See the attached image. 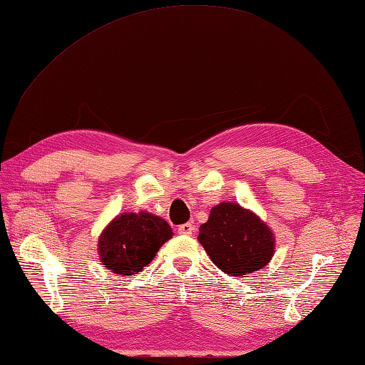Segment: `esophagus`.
Wrapping results in <instances>:
<instances>
[{
	"instance_id": "34e87169",
	"label": "esophagus",
	"mask_w": 365,
	"mask_h": 365,
	"mask_svg": "<svg viewBox=\"0 0 365 365\" xmlns=\"http://www.w3.org/2000/svg\"><path fill=\"white\" fill-rule=\"evenodd\" d=\"M178 232L182 234V236H192V234L195 232V225L184 223L181 226H178Z\"/></svg>"
}]
</instances>
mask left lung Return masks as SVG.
Wrapping results in <instances>:
<instances>
[{
    "label": "left lung",
    "mask_w": 365,
    "mask_h": 365,
    "mask_svg": "<svg viewBox=\"0 0 365 365\" xmlns=\"http://www.w3.org/2000/svg\"><path fill=\"white\" fill-rule=\"evenodd\" d=\"M198 240L210 261L232 277L261 270L274 251L269 226L236 203L212 207L209 220L200 226Z\"/></svg>",
    "instance_id": "8db88e82"
}]
</instances>
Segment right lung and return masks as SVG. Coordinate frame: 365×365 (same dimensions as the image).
Segmentation results:
<instances>
[{
  "label": "right lung",
  "mask_w": 365,
  "mask_h": 365,
  "mask_svg": "<svg viewBox=\"0 0 365 365\" xmlns=\"http://www.w3.org/2000/svg\"><path fill=\"white\" fill-rule=\"evenodd\" d=\"M172 234L170 225L160 217L148 212L121 214L100 236L101 262L108 270L123 277L139 273Z\"/></svg>",
  "instance_id": "right-lung-1"
}]
</instances>
